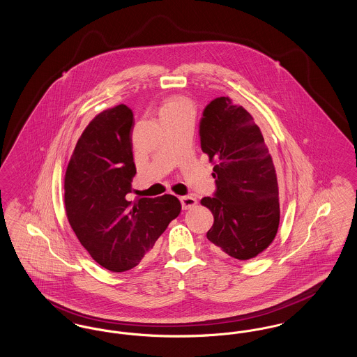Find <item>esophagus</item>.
Here are the masks:
<instances>
[{"instance_id": "34e87169", "label": "esophagus", "mask_w": 357, "mask_h": 357, "mask_svg": "<svg viewBox=\"0 0 357 357\" xmlns=\"http://www.w3.org/2000/svg\"><path fill=\"white\" fill-rule=\"evenodd\" d=\"M179 199H181V204H182V208L183 210H188V208H191V207H194L197 204V199L192 198V197H188V195L181 197Z\"/></svg>"}]
</instances>
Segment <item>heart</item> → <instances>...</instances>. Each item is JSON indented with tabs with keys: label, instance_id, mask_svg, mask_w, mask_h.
I'll use <instances>...</instances> for the list:
<instances>
[{
	"label": "heart",
	"instance_id": "obj_1",
	"mask_svg": "<svg viewBox=\"0 0 357 357\" xmlns=\"http://www.w3.org/2000/svg\"><path fill=\"white\" fill-rule=\"evenodd\" d=\"M167 114H192V102L182 96L171 98L162 105L160 109V115Z\"/></svg>",
	"mask_w": 357,
	"mask_h": 357
}]
</instances>
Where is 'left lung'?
<instances>
[{
  "label": "left lung",
  "instance_id": "left-lung-1",
  "mask_svg": "<svg viewBox=\"0 0 357 357\" xmlns=\"http://www.w3.org/2000/svg\"><path fill=\"white\" fill-rule=\"evenodd\" d=\"M199 135L217 185L201 201L214 215L207 239L233 258H255L280 225L277 174L262 132L242 105L222 96L204 108Z\"/></svg>",
  "mask_w": 357,
  "mask_h": 357
}]
</instances>
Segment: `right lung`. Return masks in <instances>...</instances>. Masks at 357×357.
<instances>
[{
    "label": "right lung",
    "instance_id": "obj_1",
    "mask_svg": "<svg viewBox=\"0 0 357 357\" xmlns=\"http://www.w3.org/2000/svg\"><path fill=\"white\" fill-rule=\"evenodd\" d=\"M134 114L108 108L85 127L64 176L69 225L85 250L102 268L127 272L150 253L181 213L176 197L128 201L136 167L131 130Z\"/></svg>",
    "mask_w": 357,
    "mask_h": 357
}]
</instances>
